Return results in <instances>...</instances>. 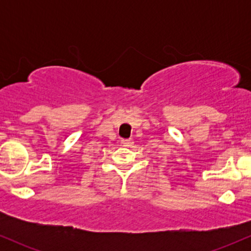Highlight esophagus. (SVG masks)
Here are the masks:
<instances>
[{
	"label": "esophagus",
	"mask_w": 251,
	"mask_h": 251,
	"mask_svg": "<svg viewBox=\"0 0 251 251\" xmlns=\"http://www.w3.org/2000/svg\"><path fill=\"white\" fill-rule=\"evenodd\" d=\"M122 144H123V146H125V148H129V146L133 145V140H132V139H123Z\"/></svg>",
	"instance_id": "34e87169"
}]
</instances>
